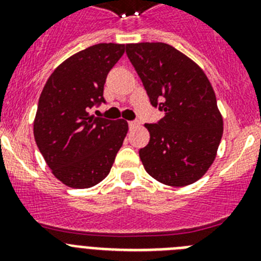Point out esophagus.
Instances as JSON below:
<instances>
[{
	"label": "esophagus",
	"instance_id": "1",
	"mask_svg": "<svg viewBox=\"0 0 261 261\" xmlns=\"http://www.w3.org/2000/svg\"><path fill=\"white\" fill-rule=\"evenodd\" d=\"M137 126H140V123H138V121H129V128L130 129H135V128H137Z\"/></svg>",
	"mask_w": 261,
	"mask_h": 261
}]
</instances>
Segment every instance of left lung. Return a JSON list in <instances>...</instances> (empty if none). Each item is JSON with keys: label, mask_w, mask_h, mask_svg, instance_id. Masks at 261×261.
I'll return each mask as SVG.
<instances>
[{"label": "left lung", "mask_w": 261, "mask_h": 261, "mask_svg": "<svg viewBox=\"0 0 261 261\" xmlns=\"http://www.w3.org/2000/svg\"><path fill=\"white\" fill-rule=\"evenodd\" d=\"M151 106L165 112L145 124L150 141L140 149L145 170L172 187L197 181L216 159L223 120L214 90L202 69L166 43L126 44Z\"/></svg>", "instance_id": "left-lung-1"}]
</instances>
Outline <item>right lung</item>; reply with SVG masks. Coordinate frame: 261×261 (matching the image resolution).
Returning <instances> with one entry per match:
<instances>
[{"instance_id": "obj_1", "label": "right lung", "mask_w": 261, "mask_h": 261, "mask_svg": "<svg viewBox=\"0 0 261 261\" xmlns=\"http://www.w3.org/2000/svg\"><path fill=\"white\" fill-rule=\"evenodd\" d=\"M124 50V44L100 43L75 53L53 70L40 94L34 137L52 174L71 188L100 183L128 132L123 119L90 115L106 102V78Z\"/></svg>"}]
</instances>
